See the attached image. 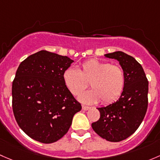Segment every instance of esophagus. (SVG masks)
<instances>
[{
	"label": "esophagus",
	"instance_id": "34e87169",
	"mask_svg": "<svg viewBox=\"0 0 160 160\" xmlns=\"http://www.w3.org/2000/svg\"><path fill=\"white\" fill-rule=\"evenodd\" d=\"M90 107L89 106H86V105H82V109L85 110V111H87V110L90 109Z\"/></svg>",
	"mask_w": 160,
	"mask_h": 160
}]
</instances>
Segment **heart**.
<instances>
[{"mask_svg": "<svg viewBox=\"0 0 160 160\" xmlns=\"http://www.w3.org/2000/svg\"><path fill=\"white\" fill-rule=\"evenodd\" d=\"M63 81L68 91L75 96L80 95L89 82L92 89L79 96L82 102L92 104L101 101L103 104H109L121 95L126 78L121 67L92 59L82 63L78 70L66 69Z\"/></svg>", "mask_w": 160, "mask_h": 160, "instance_id": "heart-1", "label": "heart"}]
</instances>
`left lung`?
Instances as JSON below:
<instances>
[{"label": "left lung", "instance_id": "8db88e82", "mask_svg": "<svg viewBox=\"0 0 160 160\" xmlns=\"http://www.w3.org/2000/svg\"><path fill=\"white\" fill-rule=\"evenodd\" d=\"M116 59L125 73V86L120 98L105 107L97 108L100 118L92 123L94 131L109 142L127 139L139 128L148 107L149 82L142 67L133 57L122 52L105 54Z\"/></svg>", "mask_w": 160, "mask_h": 160}]
</instances>
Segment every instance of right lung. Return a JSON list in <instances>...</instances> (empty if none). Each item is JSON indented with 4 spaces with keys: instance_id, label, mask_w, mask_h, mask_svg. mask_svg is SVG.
<instances>
[{
    "instance_id": "add662e5",
    "label": "right lung",
    "mask_w": 160,
    "mask_h": 160,
    "mask_svg": "<svg viewBox=\"0 0 160 160\" xmlns=\"http://www.w3.org/2000/svg\"><path fill=\"white\" fill-rule=\"evenodd\" d=\"M74 61L67 56L40 51L20 64L12 83V108L29 137L52 143L68 132L82 105L68 91L63 74Z\"/></svg>"
}]
</instances>
